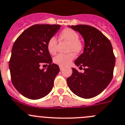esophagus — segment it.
<instances>
[{
	"label": "esophagus",
	"mask_w": 125,
	"mask_h": 125,
	"mask_svg": "<svg viewBox=\"0 0 125 125\" xmlns=\"http://www.w3.org/2000/svg\"><path fill=\"white\" fill-rule=\"evenodd\" d=\"M59 69H60L61 71H62V70H63L64 67H62V66H59Z\"/></svg>",
	"instance_id": "obj_1"
}]
</instances>
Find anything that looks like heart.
I'll use <instances>...</instances> for the list:
<instances>
[{"label": "heart", "mask_w": 125, "mask_h": 125, "mask_svg": "<svg viewBox=\"0 0 125 125\" xmlns=\"http://www.w3.org/2000/svg\"><path fill=\"white\" fill-rule=\"evenodd\" d=\"M79 39V36L78 33L71 28H65L61 31L59 35V41L69 42L67 51H73L76 54L81 52L82 49V45ZM57 45L58 40L54 36H52L49 39L47 43V49L50 54H56ZM74 58L75 54L73 52L67 54H59L53 58V62L59 66H68Z\"/></svg>", "instance_id": "obj_1"}]
</instances>
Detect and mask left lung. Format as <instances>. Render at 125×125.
Instances as JSON below:
<instances>
[{
	"label": "left lung",
	"mask_w": 125,
	"mask_h": 125,
	"mask_svg": "<svg viewBox=\"0 0 125 125\" xmlns=\"http://www.w3.org/2000/svg\"><path fill=\"white\" fill-rule=\"evenodd\" d=\"M69 27L77 31L84 40L83 52L74 62L79 68L84 67V73L72 68L73 74L67 79V85L81 98H93L104 91L113 78L115 57L112 44L93 27L78 25Z\"/></svg>",
	"instance_id": "left-lung-1"
}]
</instances>
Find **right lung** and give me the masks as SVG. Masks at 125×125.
<instances>
[{
	"instance_id": "add662e5",
	"label": "right lung",
	"mask_w": 125,
	"mask_h": 125,
	"mask_svg": "<svg viewBox=\"0 0 125 125\" xmlns=\"http://www.w3.org/2000/svg\"><path fill=\"white\" fill-rule=\"evenodd\" d=\"M61 28L59 25H34L15 40L9 61L13 86L24 97L37 100L45 97L54 86L59 67L52 63L47 49L49 39ZM46 63V70L39 66Z\"/></svg>"
}]
</instances>
